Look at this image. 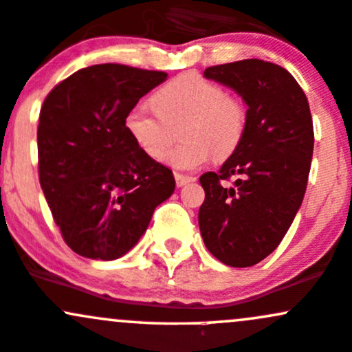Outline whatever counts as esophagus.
Segmentation results:
<instances>
[{
    "mask_svg": "<svg viewBox=\"0 0 352 352\" xmlns=\"http://www.w3.org/2000/svg\"><path fill=\"white\" fill-rule=\"evenodd\" d=\"M195 177H188V175H182V173H175V182H177V187H184L187 186V184L194 182Z\"/></svg>",
    "mask_w": 352,
    "mask_h": 352,
    "instance_id": "34e87169",
    "label": "esophagus"
}]
</instances>
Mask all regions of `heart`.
Instances as JSON below:
<instances>
[{"label": "heart", "instance_id": "heart-1", "mask_svg": "<svg viewBox=\"0 0 352 352\" xmlns=\"http://www.w3.org/2000/svg\"><path fill=\"white\" fill-rule=\"evenodd\" d=\"M155 111L135 106L124 118L129 138L151 158H158L172 138V128L184 123L186 143L170 148L164 162L177 170H194L216 158L231 157L246 133L243 102L229 98L219 84L199 74H184L151 96Z\"/></svg>", "mask_w": 352, "mask_h": 352}]
</instances>
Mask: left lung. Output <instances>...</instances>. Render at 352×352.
I'll return each instance as SVG.
<instances>
[{
	"instance_id": "left-lung-1",
	"label": "left lung",
	"mask_w": 352,
	"mask_h": 352,
	"mask_svg": "<svg viewBox=\"0 0 352 352\" xmlns=\"http://www.w3.org/2000/svg\"><path fill=\"white\" fill-rule=\"evenodd\" d=\"M246 104V133L217 172L199 179L206 199L199 228L210 254L246 268L276 250L305 195L314 151L309 101L288 70L246 58L204 70ZM238 176L234 188L220 184Z\"/></svg>"
}]
</instances>
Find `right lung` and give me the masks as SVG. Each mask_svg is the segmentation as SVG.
Listing matches in <instances>:
<instances>
[{"instance_id":"1","label":"right lung","mask_w":352,"mask_h":352,"mask_svg":"<svg viewBox=\"0 0 352 352\" xmlns=\"http://www.w3.org/2000/svg\"><path fill=\"white\" fill-rule=\"evenodd\" d=\"M165 72L99 64L50 91L40 111L38 175L55 224L91 260L124 256L175 190L172 170L129 138L124 118Z\"/></svg>"}]
</instances>
